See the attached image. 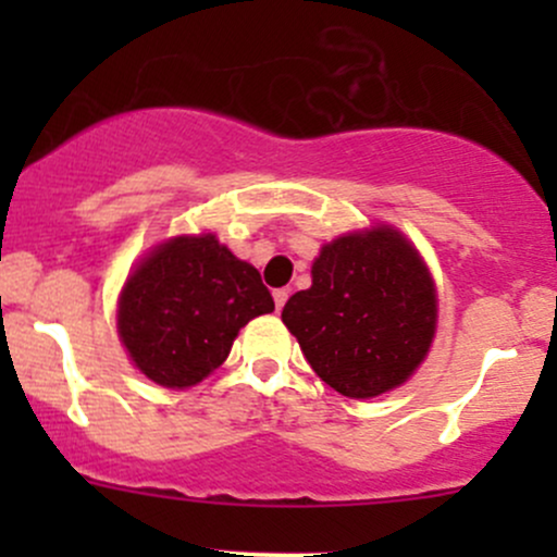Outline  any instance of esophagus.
<instances>
[{
    "label": "esophagus",
    "mask_w": 557,
    "mask_h": 557,
    "mask_svg": "<svg viewBox=\"0 0 557 557\" xmlns=\"http://www.w3.org/2000/svg\"><path fill=\"white\" fill-rule=\"evenodd\" d=\"M287 296H290V290H287V287H277V290L272 293V298H274V306H277V311H283V306H285Z\"/></svg>",
    "instance_id": "1"
}]
</instances>
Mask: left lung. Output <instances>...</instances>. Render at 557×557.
<instances>
[{
	"instance_id": "obj_1",
	"label": "left lung",
	"mask_w": 557,
	"mask_h": 557,
	"mask_svg": "<svg viewBox=\"0 0 557 557\" xmlns=\"http://www.w3.org/2000/svg\"><path fill=\"white\" fill-rule=\"evenodd\" d=\"M283 322L330 387L374 398L403 385L426 356L437 298L408 240L374 227L322 248L311 287L290 296Z\"/></svg>"
}]
</instances>
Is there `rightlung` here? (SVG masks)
<instances>
[{"mask_svg": "<svg viewBox=\"0 0 557 557\" xmlns=\"http://www.w3.org/2000/svg\"><path fill=\"white\" fill-rule=\"evenodd\" d=\"M274 311L259 272L214 235L162 243L127 277L117 330L149 380L190 387L212 374L253 317Z\"/></svg>", "mask_w": 557, "mask_h": 557, "instance_id": "add662e5", "label": "right lung"}]
</instances>
